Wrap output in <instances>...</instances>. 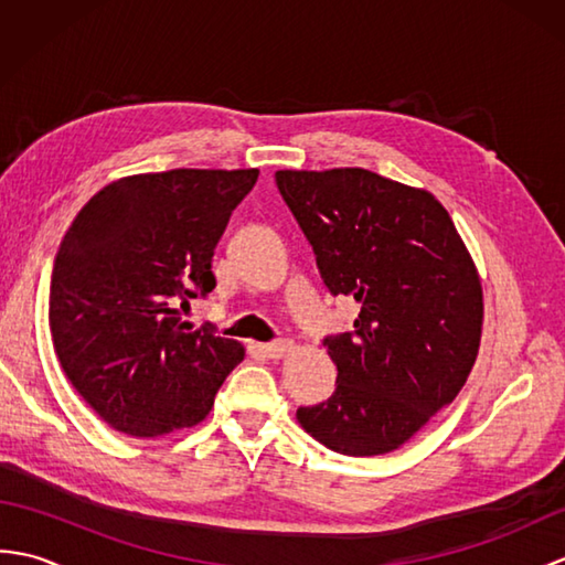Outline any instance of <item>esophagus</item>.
<instances>
[{"label": "esophagus", "instance_id": "obj_1", "mask_svg": "<svg viewBox=\"0 0 565 565\" xmlns=\"http://www.w3.org/2000/svg\"><path fill=\"white\" fill-rule=\"evenodd\" d=\"M291 342L289 340H279V342H267V344H262L259 350H262V354L264 356H269V359H281L286 352H291Z\"/></svg>", "mask_w": 565, "mask_h": 565}]
</instances>
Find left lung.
Wrapping results in <instances>:
<instances>
[{
	"label": "left lung",
	"instance_id": "left-lung-1",
	"mask_svg": "<svg viewBox=\"0 0 565 565\" xmlns=\"http://www.w3.org/2000/svg\"><path fill=\"white\" fill-rule=\"evenodd\" d=\"M274 179L330 294L359 303L354 330L326 338L338 388L298 407V423L332 451L388 454L471 374L483 326L476 264L425 189L362 167Z\"/></svg>",
	"mask_w": 565,
	"mask_h": 565
}]
</instances>
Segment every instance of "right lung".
Segmentation results:
<instances>
[{"mask_svg":"<svg viewBox=\"0 0 565 565\" xmlns=\"http://www.w3.org/2000/svg\"><path fill=\"white\" fill-rule=\"evenodd\" d=\"M259 170L134 174L94 194L60 243L53 347L106 425L162 437L211 413L245 350L182 310L215 289L213 249Z\"/></svg>","mask_w":565,"mask_h":565,"instance_id":"right-lung-1","label":"right lung"}]
</instances>
